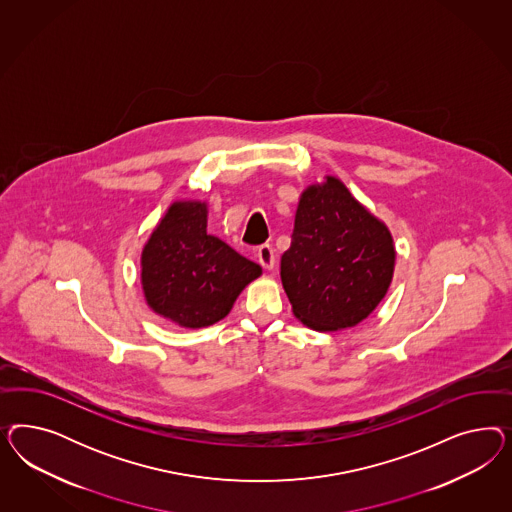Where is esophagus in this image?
I'll use <instances>...</instances> for the list:
<instances>
[{
  "label": "esophagus",
  "instance_id": "1",
  "mask_svg": "<svg viewBox=\"0 0 512 512\" xmlns=\"http://www.w3.org/2000/svg\"><path fill=\"white\" fill-rule=\"evenodd\" d=\"M257 259H259V263H261L263 268L272 270L274 264H276V251H274L270 244H263V246H259V249H257Z\"/></svg>",
  "mask_w": 512,
  "mask_h": 512
}]
</instances>
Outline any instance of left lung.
Segmentation results:
<instances>
[{"instance_id":"8db88e82","label":"left lung","mask_w":512,"mask_h":512,"mask_svg":"<svg viewBox=\"0 0 512 512\" xmlns=\"http://www.w3.org/2000/svg\"><path fill=\"white\" fill-rule=\"evenodd\" d=\"M396 251L385 223L338 178L310 186L296 208L281 283L296 317L313 330L355 326L385 298Z\"/></svg>"}]
</instances>
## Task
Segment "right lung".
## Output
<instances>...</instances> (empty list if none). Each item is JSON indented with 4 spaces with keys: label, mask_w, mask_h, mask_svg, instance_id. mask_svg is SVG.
I'll use <instances>...</instances> for the list:
<instances>
[{
    "label": "right lung",
    "mask_w": 512,
    "mask_h": 512,
    "mask_svg": "<svg viewBox=\"0 0 512 512\" xmlns=\"http://www.w3.org/2000/svg\"><path fill=\"white\" fill-rule=\"evenodd\" d=\"M204 202H174L142 249L148 306L186 328L221 321L261 266L206 233Z\"/></svg>",
    "instance_id": "obj_1"
}]
</instances>
